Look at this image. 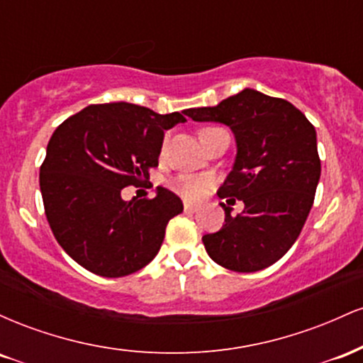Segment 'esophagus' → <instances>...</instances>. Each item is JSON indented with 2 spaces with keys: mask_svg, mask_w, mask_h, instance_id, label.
I'll return each instance as SVG.
<instances>
[{
  "mask_svg": "<svg viewBox=\"0 0 363 363\" xmlns=\"http://www.w3.org/2000/svg\"><path fill=\"white\" fill-rule=\"evenodd\" d=\"M184 211L186 213H194V211H198V206L191 205V203H184Z\"/></svg>",
  "mask_w": 363,
  "mask_h": 363,
  "instance_id": "esophagus-1",
  "label": "esophagus"
}]
</instances>
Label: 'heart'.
<instances>
[{
	"mask_svg": "<svg viewBox=\"0 0 363 363\" xmlns=\"http://www.w3.org/2000/svg\"><path fill=\"white\" fill-rule=\"evenodd\" d=\"M172 187L187 201H199L205 198L211 189V179L208 176H194V174H182L174 179Z\"/></svg>",
	"mask_w": 363,
	"mask_h": 363,
	"instance_id": "heart-1",
	"label": "heart"
}]
</instances>
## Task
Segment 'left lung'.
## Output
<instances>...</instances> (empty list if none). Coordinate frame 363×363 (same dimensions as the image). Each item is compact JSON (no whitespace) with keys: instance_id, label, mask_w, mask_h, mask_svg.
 Listing matches in <instances>:
<instances>
[{"instance_id":"8db88e82","label":"left lung","mask_w":363,"mask_h":363,"mask_svg":"<svg viewBox=\"0 0 363 363\" xmlns=\"http://www.w3.org/2000/svg\"><path fill=\"white\" fill-rule=\"evenodd\" d=\"M198 123H222L237 143L234 167L220 186L227 204L240 199L237 217L203 235L208 256L239 273L268 268L285 256L306 223L320 177L315 129L290 102L244 89L215 107L184 111ZM236 199L234 200L233 198Z\"/></svg>"}]
</instances>
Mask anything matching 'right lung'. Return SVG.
I'll return each instance as SVG.
<instances>
[{
  "mask_svg": "<svg viewBox=\"0 0 363 363\" xmlns=\"http://www.w3.org/2000/svg\"><path fill=\"white\" fill-rule=\"evenodd\" d=\"M186 118L128 102L95 104L56 128L40 165V193L51 230L78 264L106 278L147 266L182 211L172 191L124 201L121 191L150 179L164 131Z\"/></svg>",
  "mask_w": 363,
  "mask_h": 363,
  "instance_id": "right-lung-1",
  "label": "right lung"
}]
</instances>
